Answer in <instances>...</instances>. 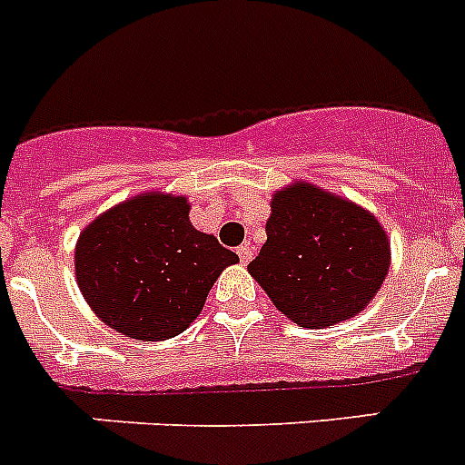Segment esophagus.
<instances>
[{
    "instance_id": "obj_1",
    "label": "esophagus",
    "mask_w": 465,
    "mask_h": 465,
    "mask_svg": "<svg viewBox=\"0 0 465 465\" xmlns=\"http://www.w3.org/2000/svg\"><path fill=\"white\" fill-rule=\"evenodd\" d=\"M237 253H240V261L244 262H249L253 258V249H252V244H242V246H237Z\"/></svg>"
}]
</instances>
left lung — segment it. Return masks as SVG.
I'll list each match as a JSON object with an SVG mask.
<instances>
[{"label":"left lung","mask_w":465,"mask_h":465,"mask_svg":"<svg viewBox=\"0 0 465 465\" xmlns=\"http://www.w3.org/2000/svg\"><path fill=\"white\" fill-rule=\"evenodd\" d=\"M265 232L249 272L302 328L359 314L389 272V240L375 216L310 183L274 195Z\"/></svg>","instance_id":"left-lung-1"}]
</instances>
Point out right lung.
I'll use <instances>...</instances> for the list:
<instances>
[{
	"instance_id": "1",
	"label": "right lung",
	"mask_w": 465,
	"mask_h": 465,
	"mask_svg": "<svg viewBox=\"0 0 465 465\" xmlns=\"http://www.w3.org/2000/svg\"><path fill=\"white\" fill-rule=\"evenodd\" d=\"M76 282L102 322L127 338H174L237 253L188 221L186 197L146 193L102 213L76 244Z\"/></svg>"
}]
</instances>
